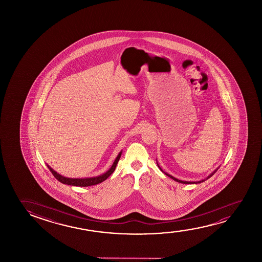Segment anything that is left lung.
Listing matches in <instances>:
<instances>
[{
    "mask_svg": "<svg viewBox=\"0 0 262 262\" xmlns=\"http://www.w3.org/2000/svg\"><path fill=\"white\" fill-rule=\"evenodd\" d=\"M157 164H158V162H157ZM158 167H159V169L161 170L162 172L165 173V176H168V177H170V178H172V179L174 180L176 182H178V183H185V184H194V183L196 184V183H202V182H205L206 180H208V178H210V177H211V176H213V174H214V173H215V172H216V171H217V169L219 168V167H217V168L215 169V171H214V172H212L211 173H210V174H209V176H208V177L206 178V179L201 180V181H198V182H187V181H182V180L177 179V178H176V177H173V176H171V174H169V173H167V172H164V171L162 170L161 167L159 166V165H158Z\"/></svg>",
    "mask_w": 262,
    "mask_h": 262,
    "instance_id": "left-lung-1",
    "label": "left lung"
}]
</instances>
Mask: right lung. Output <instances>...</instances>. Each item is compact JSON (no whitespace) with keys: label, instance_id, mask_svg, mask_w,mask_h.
<instances>
[{"label":"right lung","instance_id":"obj_1","mask_svg":"<svg viewBox=\"0 0 262 262\" xmlns=\"http://www.w3.org/2000/svg\"><path fill=\"white\" fill-rule=\"evenodd\" d=\"M122 151H121V152L119 153L118 156L115 158V162L113 163V165H112L111 167H110V169H109L108 171H106V172L103 173V174H101V176H96V177H90V178H68V177H65V176L59 174L57 172H55L54 169L50 167L49 165H47V167L50 170L51 172L54 174V177H55L59 182H61V183H63V184L79 187L92 186V185H96V184H98V183L104 182V181L107 179L109 176H111L113 172H115L116 165H117L119 159H120L121 156H122Z\"/></svg>","mask_w":262,"mask_h":262}]
</instances>
